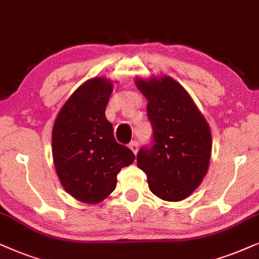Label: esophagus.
Returning <instances> with one entry per match:
<instances>
[{
	"label": "esophagus",
	"instance_id": "1",
	"mask_svg": "<svg viewBox=\"0 0 259 259\" xmlns=\"http://www.w3.org/2000/svg\"><path fill=\"white\" fill-rule=\"evenodd\" d=\"M129 148L136 154L139 152V142H137V141H132V142L129 143Z\"/></svg>",
	"mask_w": 259,
	"mask_h": 259
}]
</instances>
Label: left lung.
<instances>
[{
	"label": "left lung",
	"instance_id": "1",
	"mask_svg": "<svg viewBox=\"0 0 259 259\" xmlns=\"http://www.w3.org/2000/svg\"><path fill=\"white\" fill-rule=\"evenodd\" d=\"M148 100L153 127L149 146L137 153V167L147 175L149 190L168 202L192 194L207 175L211 134L188 92L172 77L136 80Z\"/></svg>",
	"mask_w": 259,
	"mask_h": 259
}]
</instances>
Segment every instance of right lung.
Returning a JSON list of instances; mask_svg holds the SVG:
<instances>
[{
  "label": "right lung",
  "instance_id": "right-lung-1",
  "mask_svg": "<svg viewBox=\"0 0 259 259\" xmlns=\"http://www.w3.org/2000/svg\"><path fill=\"white\" fill-rule=\"evenodd\" d=\"M112 83L104 77L81 84L58 113L52 155L65 191L78 201L99 203L116 189L117 175L135 155L119 145L105 110Z\"/></svg>",
  "mask_w": 259,
  "mask_h": 259
}]
</instances>
